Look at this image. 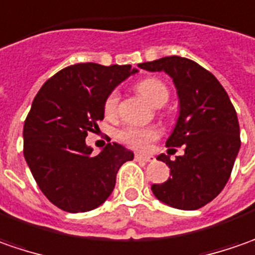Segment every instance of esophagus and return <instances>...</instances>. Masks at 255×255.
<instances>
[{"label":"esophagus","mask_w":255,"mask_h":255,"mask_svg":"<svg viewBox=\"0 0 255 255\" xmlns=\"http://www.w3.org/2000/svg\"><path fill=\"white\" fill-rule=\"evenodd\" d=\"M136 161H142V162H151L154 159V156H149V155H142V154H135Z\"/></svg>","instance_id":"esophagus-1"}]
</instances>
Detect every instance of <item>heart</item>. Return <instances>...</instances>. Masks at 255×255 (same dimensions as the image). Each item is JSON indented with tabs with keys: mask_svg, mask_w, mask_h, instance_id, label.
I'll return each mask as SVG.
<instances>
[{
	"mask_svg": "<svg viewBox=\"0 0 255 255\" xmlns=\"http://www.w3.org/2000/svg\"><path fill=\"white\" fill-rule=\"evenodd\" d=\"M136 90L151 104L158 106V107L163 106L169 97V92L165 83L154 77L141 80L136 84ZM119 99V92H111L107 96V99L104 101V113L107 117H113L117 113ZM119 136L123 142H126L132 148H145L151 141H154L159 136V131L152 127H126L120 131Z\"/></svg>",
	"mask_w": 255,
	"mask_h": 255,
	"instance_id": "1",
	"label": "heart"
}]
</instances>
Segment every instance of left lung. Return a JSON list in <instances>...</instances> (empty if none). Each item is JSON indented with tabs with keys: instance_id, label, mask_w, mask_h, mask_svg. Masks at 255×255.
<instances>
[{
	"instance_id": "1",
	"label": "left lung",
	"mask_w": 255,
	"mask_h": 255,
	"mask_svg": "<svg viewBox=\"0 0 255 255\" xmlns=\"http://www.w3.org/2000/svg\"><path fill=\"white\" fill-rule=\"evenodd\" d=\"M148 72L169 75L179 97V117L168 146H185V154H161L159 161L171 168V178L154 183L155 198L182 210L200 209L223 190L240 149V126L223 86L196 62L166 56L139 63Z\"/></svg>"
}]
</instances>
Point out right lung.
I'll list each match as a JSON object with an SVG mask.
<instances>
[{
  "label": "right lung",
  "instance_id": "right-lung-1",
  "mask_svg": "<svg viewBox=\"0 0 255 255\" xmlns=\"http://www.w3.org/2000/svg\"><path fill=\"white\" fill-rule=\"evenodd\" d=\"M131 65H72L40 87L23 126V156L42 193L69 213L103 205L121 165L134 159L123 145L107 144L99 155L86 136L104 119V101L136 73Z\"/></svg>",
  "mask_w": 255,
  "mask_h": 255
}]
</instances>
